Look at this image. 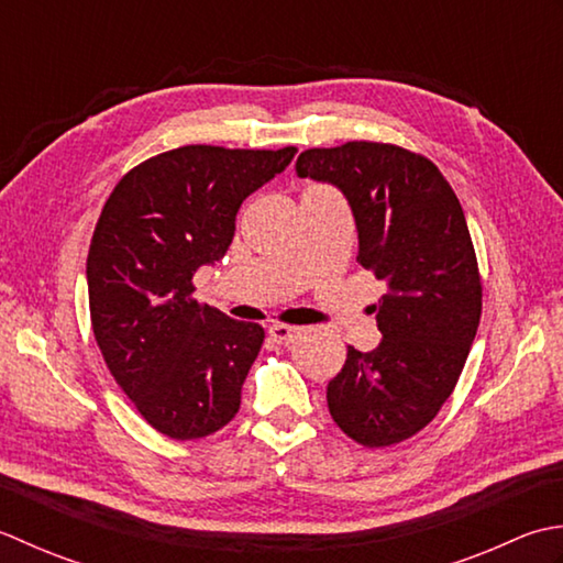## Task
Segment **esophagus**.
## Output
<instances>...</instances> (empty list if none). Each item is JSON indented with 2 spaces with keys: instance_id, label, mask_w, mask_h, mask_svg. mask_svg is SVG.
Wrapping results in <instances>:
<instances>
[{
  "instance_id": "34e87169",
  "label": "esophagus",
  "mask_w": 563,
  "mask_h": 563,
  "mask_svg": "<svg viewBox=\"0 0 563 563\" xmlns=\"http://www.w3.org/2000/svg\"><path fill=\"white\" fill-rule=\"evenodd\" d=\"M298 332H301V328H294V325H284V323H277L269 328V338L277 342V345H289V342L296 340Z\"/></svg>"
}]
</instances>
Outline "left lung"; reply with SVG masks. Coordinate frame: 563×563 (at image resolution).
Returning <instances> with one entry per match:
<instances>
[{
	"instance_id": "1",
	"label": "left lung",
	"mask_w": 563,
	"mask_h": 563,
	"mask_svg": "<svg viewBox=\"0 0 563 563\" xmlns=\"http://www.w3.org/2000/svg\"><path fill=\"white\" fill-rule=\"evenodd\" d=\"M296 175L345 194L360 233L357 262L386 282L372 306L382 342L347 347L328 384L338 428L364 446L398 444L452 396L481 320V274L450 181L426 155L394 143L311 147Z\"/></svg>"
}]
</instances>
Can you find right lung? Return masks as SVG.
<instances>
[{"mask_svg": "<svg viewBox=\"0 0 563 563\" xmlns=\"http://www.w3.org/2000/svg\"><path fill=\"white\" fill-rule=\"evenodd\" d=\"M296 147L185 145L125 172L91 235L89 316L111 376L147 426L199 440L235 418L265 328L194 298V272L225 255L240 206Z\"/></svg>", "mask_w": 563, "mask_h": 563, "instance_id": "1", "label": "right lung"}]
</instances>
